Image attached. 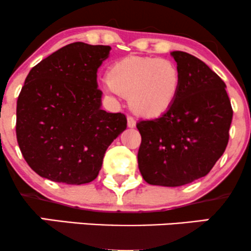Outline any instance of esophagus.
Here are the masks:
<instances>
[{
	"mask_svg": "<svg viewBox=\"0 0 251 251\" xmlns=\"http://www.w3.org/2000/svg\"><path fill=\"white\" fill-rule=\"evenodd\" d=\"M127 126L129 128H133L135 126V120L132 117H127Z\"/></svg>",
	"mask_w": 251,
	"mask_h": 251,
	"instance_id": "34e87169",
	"label": "esophagus"
}]
</instances>
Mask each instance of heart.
<instances>
[{
	"instance_id": "1",
	"label": "heart",
	"mask_w": 251,
	"mask_h": 251,
	"mask_svg": "<svg viewBox=\"0 0 251 251\" xmlns=\"http://www.w3.org/2000/svg\"><path fill=\"white\" fill-rule=\"evenodd\" d=\"M103 91L108 97H128L137 114L155 118L177 100L181 88L179 67L168 59L129 55L117 60L108 70Z\"/></svg>"
}]
</instances>
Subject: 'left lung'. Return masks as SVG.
I'll return each mask as SVG.
<instances>
[{"mask_svg":"<svg viewBox=\"0 0 251 251\" xmlns=\"http://www.w3.org/2000/svg\"><path fill=\"white\" fill-rule=\"evenodd\" d=\"M171 56L181 73L177 100L159 118L137 123L138 166L151 185L180 186L208 175L226 151L232 120L223 80L191 54Z\"/></svg>","mask_w":251,"mask_h":251,"instance_id":"8db88e82","label":"left lung"}]
</instances>
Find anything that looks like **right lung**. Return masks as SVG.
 <instances>
[{
    "mask_svg": "<svg viewBox=\"0 0 251 251\" xmlns=\"http://www.w3.org/2000/svg\"><path fill=\"white\" fill-rule=\"evenodd\" d=\"M109 46L74 42L33 67L16 106V138L31 170L80 185L99 175L103 155L125 131L123 113L101 109L97 72Z\"/></svg>",
    "mask_w": 251,
    "mask_h": 251,
    "instance_id": "obj_1",
    "label": "right lung"
}]
</instances>
